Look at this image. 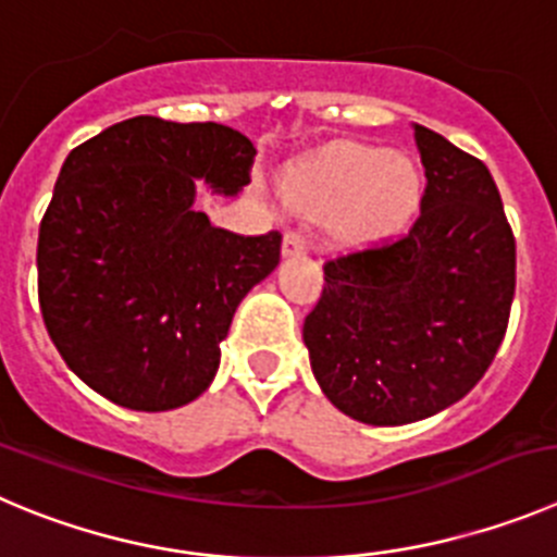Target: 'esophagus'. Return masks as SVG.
Returning a JSON list of instances; mask_svg holds the SVG:
<instances>
[{
    "instance_id": "34e87169",
    "label": "esophagus",
    "mask_w": 557,
    "mask_h": 557,
    "mask_svg": "<svg viewBox=\"0 0 557 557\" xmlns=\"http://www.w3.org/2000/svg\"><path fill=\"white\" fill-rule=\"evenodd\" d=\"M308 249V242H305L302 233L288 231L283 236V258H290V255H302Z\"/></svg>"
}]
</instances>
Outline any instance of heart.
<instances>
[{
  "mask_svg": "<svg viewBox=\"0 0 557 557\" xmlns=\"http://www.w3.org/2000/svg\"><path fill=\"white\" fill-rule=\"evenodd\" d=\"M423 191L420 168L404 153L346 148L285 184V197L299 211L326 216L343 238H373L401 225Z\"/></svg>",
  "mask_w": 557,
  "mask_h": 557,
  "instance_id": "heart-1",
  "label": "heart"
}]
</instances>
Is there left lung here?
<instances>
[{
	"label": "left lung",
	"instance_id": "left-lung-1",
	"mask_svg": "<svg viewBox=\"0 0 557 557\" xmlns=\"http://www.w3.org/2000/svg\"><path fill=\"white\" fill-rule=\"evenodd\" d=\"M420 216L382 247L337 255L305 319L310 368L343 414L404 425L465 398L500 349L517 244L490 170L414 123Z\"/></svg>",
	"mask_w": 557,
	"mask_h": 557
}]
</instances>
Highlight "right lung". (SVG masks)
I'll list each match as a JSON object with an SVG mask.
<instances>
[{"instance_id": "right-lung-1", "label": "right lung", "mask_w": 557, "mask_h": 557, "mask_svg": "<svg viewBox=\"0 0 557 557\" xmlns=\"http://www.w3.org/2000/svg\"><path fill=\"white\" fill-rule=\"evenodd\" d=\"M255 148L220 123L150 114L67 153L38 236V296L65 366L117 407L168 412L214 382L244 296L280 263V233L236 236L195 208L233 197Z\"/></svg>"}]
</instances>
